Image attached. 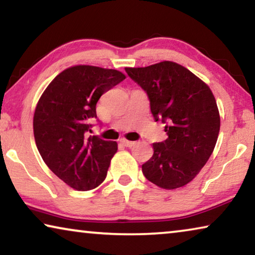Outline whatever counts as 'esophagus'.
I'll return each instance as SVG.
<instances>
[{
    "instance_id": "34e87169",
    "label": "esophagus",
    "mask_w": 255,
    "mask_h": 255,
    "mask_svg": "<svg viewBox=\"0 0 255 255\" xmlns=\"http://www.w3.org/2000/svg\"><path fill=\"white\" fill-rule=\"evenodd\" d=\"M120 143L123 144V145H125L126 147H131L135 145V142H132V140H128L126 138H121L120 139Z\"/></svg>"
}]
</instances>
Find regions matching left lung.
I'll use <instances>...</instances> for the list:
<instances>
[{"label": "left lung", "instance_id": "obj_1", "mask_svg": "<svg viewBox=\"0 0 255 255\" xmlns=\"http://www.w3.org/2000/svg\"><path fill=\"white\" fill-rule=\"evenodd\" d=\"M125 70L146 91L154 120L167 124L168 138L152 144L153 155L142 165L144 176L162 189L184 187L198 175L218 140L221 123L214 95L203 80L169 60Z\"/></svg>", "mask_w": 255, "mask_h": 255}]
</instances>
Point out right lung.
I'll use <instances>...</instances> for the list:
<instances>
[{
    "instance_id": "add662e5",
    "label": "right lung",
    "mask_w": 255,
    "mask_h": 255,
    "mask_svg": "<svg viewBox=\"0 0 255 255\" xmlns=\"http://www.w3.org/2000/svg\"><path fill=\"white\" fill-rule=\"evenodd\" d=\"M126 79L123 72L91 65L64 70L49 83L33 118L34 138L51 172L78 191L105 180L117 142L88 136L102 95Z\"/></svg>"
}]
</instances>
